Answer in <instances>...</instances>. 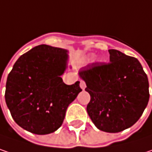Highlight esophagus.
Instances as JSON below:
<instances>
[{"label":"esophagus","instance_id":"34e87169","mask_svg":"<svg viewBox=\"0 0 152 152\" xmlns=\"http://www.w3.org/2000/svg\"><path fill=\"white\" fill-rule=\"evenodd\" d=\"M80 88H81L82 90H84L86 87V83L84 80H80Z\"/></svg>","mask_w":152,"mask_h":152}]
</instances>
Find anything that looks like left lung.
<instances>
[{
  "label": "left lung",
  "instance_id": "left-lung-1",
  "mask_svg": "<svg viewBox=\"0 0 152 152\" xmlns=\"http://www.w3.org/2000/svg\"><path fill=\"white\" fill-rule=\"evenodd\" d=\"M110 63H92L79 71L91 100L86 111L95 126L116 133L132 126L149 101V81L140 62L110 49Z\"/></svg>",
  "mask_w": 152,
  "mask_h": 152
}]
</instances>
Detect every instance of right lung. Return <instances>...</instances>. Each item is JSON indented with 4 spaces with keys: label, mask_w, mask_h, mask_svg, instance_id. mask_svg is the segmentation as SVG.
Here are the masks:
<instances>
[{
    "label": "right lung",
    "mask_w": 152,
    "mask_h": 152,
    "mask_svg": "<svg viewBox=\"0 0 152 152\" xmlns=\"http://www.w3.org/2000/svg\"><path fill=\"white\" fill-rule=\"evenodd\" d=\"M68 51L39 45L15 63L6 83L5 99L17 125L45 135L60 128L70 104L81 92L80 81L66 85Z\"/></svg>",
    "instance_id": "1"
}]
</instances>
